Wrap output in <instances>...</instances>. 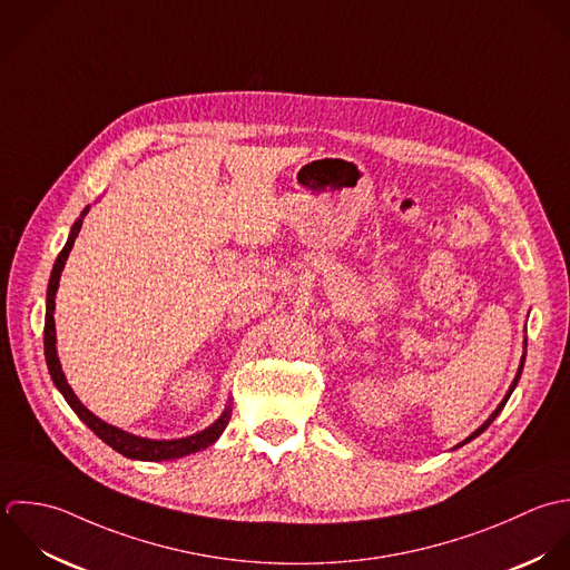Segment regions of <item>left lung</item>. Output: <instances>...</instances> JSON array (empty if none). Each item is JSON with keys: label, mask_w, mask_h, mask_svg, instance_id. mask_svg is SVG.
<instances>
[{"label": "left lung", "mask_w": 570, "mask_h": 570, "mask_svg": "<svg viewBox=\"0 0 570 570\" xmlns=\"http://www.w3.org/2000/svg\"><path fill=\"white\" fill-rule=\"evenodd\" d=\"M522 370H524V356H522V365H520V370H518V376H515V380H513V384H511V389H509V393H507V397H504V400H502V402H500V406H498V409H495V411H493V413H491V417H489V420H487V422H484V424H482V426H480V429H478V431H475V433H473V435H469V438H466V440H464V442H462V444H466V442H469V440H473V438H478V435H480V433H482V431H484V429H487V426H489V424H491V422H493V420H495V417H498V413H500V411H502V409H504V404H507V400H509V397H511V393H513V389H515V384H518V380H520V376H522Z\"/></svg>", "instance_id": "left-lung-1"}]
</instances>
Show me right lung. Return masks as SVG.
Segmentation results:
<instances>
[{
  "label": "right lung",
  "mask_w": 570,
  "mask_h": 570,
  "mask_svg": "<svg viewBox=\"0 0 570 570\" xmlns=\"http://www.w3.org/2000/svg\"><path fill=\"white\" fill-rule=\"evenodd\" d=\"M88 209H83L86 214ZM81 214V216H83ZM81 229V218L72 225V232L68 236V243L63 245V249L59 252L57 261H55V267H52V274H50V283H48V296H46V323H43V354H46V365H48V372L52 376V382L57 384V389L61 391V395L66 397V402L72 406V411L108 444L112 446L115 451H119L121 455L126 458H132V460H175V458H184L188 453L194 451H200L205 446H209L220 433L223 429L227 426L229 422V409L212 424L207 426L205 431L200 433H194L190 438H181V440H146V438H137L132 433H126L112 424H106L104 420H99L97 415H92L79 400L77 395L72 393L70 384L63 379V372H61V365H59V358H57V350H55V318H52V312H55V294H57V287H59V276H61V269L66 265V258L72 249V243L77 238Z\"/></svg>",
  "instance_id": "right-lung-1"
}]
</instances>
